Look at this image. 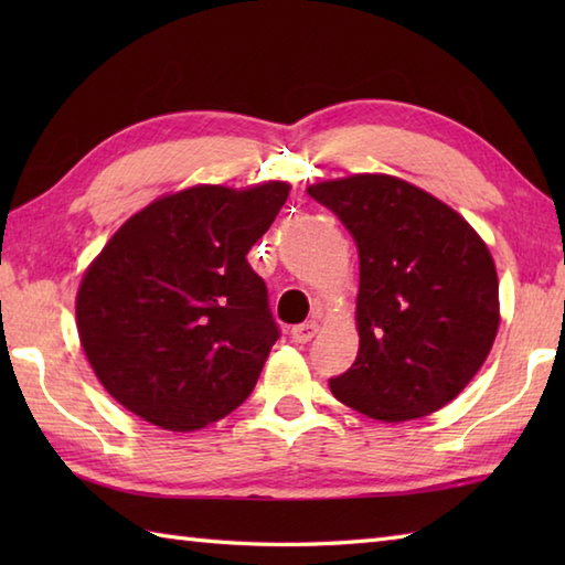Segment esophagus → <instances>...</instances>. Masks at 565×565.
Here are the masks:
<instances>
[{"label": "esophagus", "mask_w": 565, "mask_h": 565, "mask_svg": "<svg viewBox=\"0 0 565 565\" xmlns=\"http://www.w3.org/2000/svg\"><path fill=\"white\" fill-rule=\"evenodd\" d=\"M316 332H318V322L310 320V322H303V326L291 328V340L296 344H306L316 338Z\"/></svg>", "instance_id": "esophagus-1"}]
</instances>
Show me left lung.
<instances>
[{
    "label": "left lung",
    "instance_id": "left-lung-1",
    "mask_svg": "<svg viewBox=\"0 0 565 565\" xmlns=\"http://www.w3.org/2000/svg\"><path fill=\"white\" fill-rule=\"evenodd\" d=\"M359 249L352 369L330 379L340 403L383 423L439 411L483 366L500 326L498 274L459 213L388 174L308 186Z\"/></svg>",
    "mask_w": 565,
    "mask_h": 565
}]
</instances>
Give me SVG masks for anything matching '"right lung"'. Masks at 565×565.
<instances>
[{"label":"right lung","mask_w":565,"mask_h":565,"mask_svg":"<svg viewBox=\"0 0 565 565\" xmlns=\"http://www.w3.org/2000/svg\"><path fill=\"white\" fill-rule=\"evenodd\" d=\"M289 184H199L152 201L84 271L77 332L111 398L170 431L201 429L255 388L279 328L247 252Z\"/></svg>","instance_id":"1"}]
</instances>
